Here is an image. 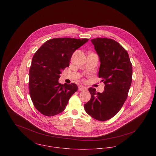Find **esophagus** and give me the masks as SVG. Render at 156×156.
<instances>
[{
    "label": "esophagus",
    "mask_w": 156,
    "mask_h": 156,
    "mask_svg": "<svg viewBox=\"0 0 156 156\" xmlns=\"http://www.w3.org/2000/svg\"><path fill=\"white\" fill-rule=\"evenodd\" d=\"M78 89H79V90L83 91V90H86L87 88H86V87H83V86H82V85H80V86H79V87H78Z\"/></svg>",
    "instance_id": "esophagus-1"
}]
</instances>
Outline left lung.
<instances>
[{"instance_id":"obj_1","label":"left lung","mask_w":156,"mask_h":156,"mask_svg":"<svg viewBox=\"0 0 156 156\" xmlns=\"http://www.w3.org/2000/svg\"><path fill=\"white\" fill-rule=\"evenodd\" d=\"M101 62L98 77L105 85L102 93L89 88L91 97L85 111L94 119L105 121L113 117L126 101L132 81V64L126 49L106 38L92 39Z\"/></svg>"}]
</instances>
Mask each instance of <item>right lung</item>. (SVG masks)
<instances>
[{"label": "right lung", "instance_id": "right-lung-1", "mask_svg": "<svg viewBox=\"0 0 156 156\" xmlns=\"http://www.w3.org/2000/svg\"><path fill=\"white\" fill-rule=\"evenodd\" d=\"M89 39L57 38L47 41L33 56L29 69V94L35 108L45 116L64 111L77 90L75 83H59L61 71L69 67L74 51Z\"/></svg>", "mask_w": 156, "mask_h": 156}]
</instances>
